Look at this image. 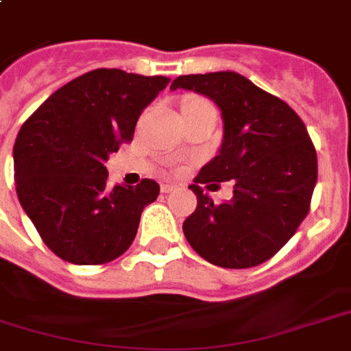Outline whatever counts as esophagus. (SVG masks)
I'll return each mask as SVG.
<instances>
[{
	"label": "esophagus",
	"instance_id": "34e87169",
	"mask_svg": "<svg viewBox=\"0 0 351 351\" xmlns=\"http://www.w3.org/2000/svg\"><path fill=\"white\" fill-rule=\"evenodd\" d=\"M175 184H167V182H163L162 186H160V189H162V193H171V191H175Z\"/></svg>",
	"mask_w": 351,
	"mask_h": 351
}]
</instances>
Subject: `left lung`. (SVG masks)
<instances>
[{"label": "left lung", "instance_id": "8db88e82", "mask_svg": "<svg viewBox=\"0 0 351 351\" xmlns=\"http://www.w3.org/2000/svg\"><path fill=\"white\" fill-rule=\"evenodd\" d=\"M208 96L223 117L219 154L189 188L197 208L186 240L219 268H253L287 243L311 208L318 160L307 128L287 102L236 72L178 76L171 90ZM235 180L233 199L214 205L201 183Z\"/></svg>", "mask_w": 351, "mask_h": 351}]
</instances>
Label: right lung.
I'll use <instances>...</instances> for the list:
<instances>
[{
	"label": "right lung",
	"mask_w": 351,
	"mask_h": 351,
	"mask_svg": "<svg viewBox=\"0 0 351 351\" xmlns=\"http://www.w3.org/2000/svg\"><path fill=\"white\" fill-rule=\"evenodd\" d=\"M169 77L96 69L57 89L14 143L18 201L59 258L77 266L115 261L137 234L160 186L143 178L108 188V162L134 139L137 119Z\"/></svg>",
	"instance_id": "right-lung-1"
}]
</instances>
